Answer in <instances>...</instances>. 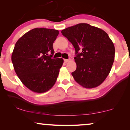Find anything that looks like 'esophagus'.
I'll use <instances>...</instances> for the list:
<instances>
[{
  "instance_id": "34e87169",
  "label": "esophagus",
  "mask_w": 130,
  "mask_h": 130,
  "mask_svg": "<svg viewBox=\"0 0 130 130\" xmlns=\"http://www.w3.org/2000/svg\"><path fill=\"white\" fill-rule=\"evenodd\" d=\"M64 62H66V63H67V62H69L70 60V59H64Z\"/></svg>"
}]
</instances>
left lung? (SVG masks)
<instances>
[{"label":"left lung","mask_w":130,"mask_h":130,"mask_svg":"<svg viewBox=\"0 0 130 130\" xmlns=\"http://www.w3.org/2000/svg\"><path fill=\"white\" fill-rule=\"evenodd\" d=\"M61 33L75 48L74 79L85 88L99 86L109 74L115 58L114 45L107 33L85 23L66 28Z\"/></svg>","instance_id":"1"}]
</instances>
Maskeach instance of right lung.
<instances>
[{
  "label": "right lung",
  "instance_id": "1",
  "mask_svg": "<svg viewBox=\"0 0 130 130\" xmlns=\"http://www.w3.org/2000/svg\"><path fill=\"white\" fill-rule=\"evenodd\" d=\"M58 30L34 28L16 42L12 54L14 69L22 83L37 93L49 90L56 83L63 58H52Z\"/></svg>",
  "mask_w": 130,
  "mask_h": 130
}]
</instances>
